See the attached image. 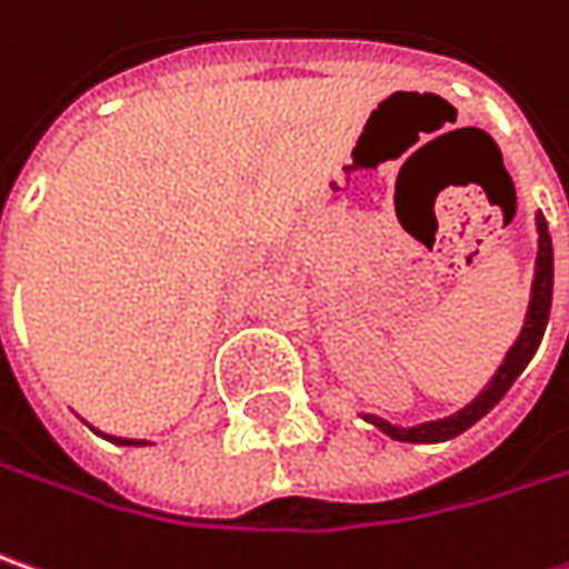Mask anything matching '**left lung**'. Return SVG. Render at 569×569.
<instances>
[{"label": "left lung", "instance_id": "8db88e82", "mask_svg": "<svg viewBox=\"0 0 569 569\" xmlns=\"http://www.w3.org/2000/svg\"><path fill=\"white\" fill-rule=\"evenodd\" d=\"M551 291H555V249H551V233H548V220L538 213V259H535V281H531V303H528L526 313V327L519 332L516 346L506 352V361L499 365V371L493 375V381L483 387V393L468 403L461 412L455 416H445V419H436V422H419L412 429H403V426H390L378 416H365L368 422H375L381 432H387L390 439L397 441H445L461 436L465 429H470L480 416L497 407L499 400L506 397V390L516 383V378L526 371V365L531 361V356L538 352L541 346V336H545V327H548V313H551Z\"/></svg>", "mask_w": 569, "mask_h": 569}]
</instances>
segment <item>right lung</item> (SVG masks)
Returning a JSON list of instances; mask_svg holds the SVG:
<instances>
[{
	"instance_id": "add662e5",
	"label": "right lung",
	"mask_w": 569,
	"mask_h": 569,
	"mask_svg": "<svg viewBox=\"0 0 569 569\" xmlns=\"http://www.w3.org/2000/svg\"><path fill=\"white\" fill-rule=\"evenodd\" d=\"M101 436V432H99ZM108 441H114V445H147V441H137V439H118V436H104Z\"/></svg>"
}]
</instances>
